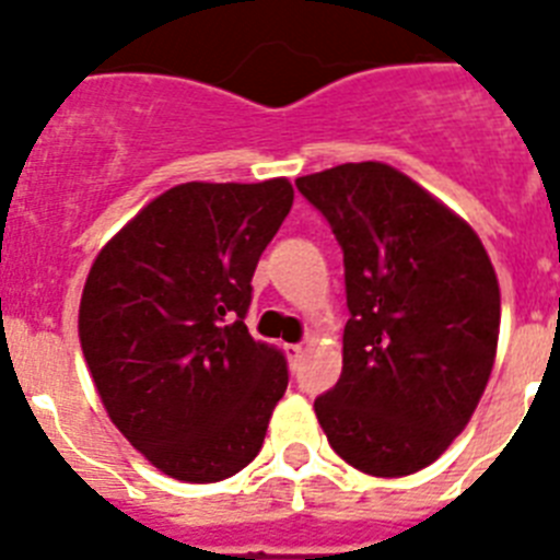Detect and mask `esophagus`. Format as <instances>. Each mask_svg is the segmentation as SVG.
Here are the masks:
<instances>
[{
  "instance_id": "1",
  "label": "esophagus",
  "mask_w": 560,
  "mask_h": 560,
  "mask_svg": "<svg viewBox=\"0 0 560 560\" xmlns=\"http://www.w3.org/2000/svg\"><path fill=\"white\" fill-rule=\"evenodd\" d=\"M283 352H285V358H289V366L294 369V366H298V360L303 358V346H300V343H285Z\"/></svg>"
}]
</instances>
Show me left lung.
<instances>
[{"label": "left lung", "instance_id": "8db88e82", "mask_svg": "<svg viewBox=\"0 0 560 560\" xmlns=\"http://www.w3.org/2000/svg\"><path fill=\"white\" fill-rule=\"evenodd\" d=\"M343 248V372L314 400L331 450L360 472L404 478L450 450L487 389L501 291L483 243L386 163L300 177Z\"/></svg>", "mask_w": 560, "mask_h": 560}]
</instances>
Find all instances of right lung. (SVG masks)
Instances as JSON below:
<instances>
[{
  "mask_svg": "<svg viewBox=\"0 0 560 560\" xmlns=\"http://www.w3.org/2000/svg\"><path fill=\"white\" fill-rule=\"evenodd\" d=\"M294 202L285 177L183 183L88 271L80 343L108 418L160 472L214 483L257 457L289 386L246 329L252 277Z\"/></svg>",
  "mask_w": 560,
  "mask_h": 560,
  "instance_id": "right-lung-1",
  "label": "right lung"
}]
</instances>
